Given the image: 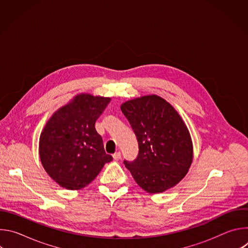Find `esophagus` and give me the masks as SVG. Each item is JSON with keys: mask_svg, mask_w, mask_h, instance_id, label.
I'll return each mask as SVG.
<instances>
[{"mask_svg": "<svg viewBox=\"0 0 248 248\" xmlns=\"http://www.w3.org/2000/svg\"><path fill=\"white\" fill-rule=\"evenodd\" d=\"M113 158H114V160L119 161V160L122 158V154H121V152H116V153L113 155Z\"/></svg>", "mask_w": 248, "mask_h": 248, "instance_id": "1", "label": "esophagus"}]
</instances>
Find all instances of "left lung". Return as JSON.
<instances>
[{
    "label": "left lung",
    "instance_id": "left-lung-1",
    "mask_svg": "<svg viewBox=\"0 0 248 248\" xmlns=\"http://www.w3.org/2000/svg\"><path fill=\"white\" fill-rule=\"evenodd\" d=\"M121 110L138 142V155L124 164L136 184L149 193L178 185L192 163L189 131L172 106L157 95L126 101Z\"/></svg>",
    "mask_w": 248,
    "mask_h": 248
}]
</instances>
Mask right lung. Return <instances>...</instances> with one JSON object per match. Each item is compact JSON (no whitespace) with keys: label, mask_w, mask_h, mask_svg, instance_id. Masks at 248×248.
Listing matches in <instances>:
<instances>
[{"label":"right lung","mask_w":248,"mask_h":248,"mask_svg":"<svg viewBox=\"0 0 248 248\" xmlns=\"http://www.w3.org/2000/svg\"><path fill=\"white\" fill-rule=\"evenodd\" d=\"M111 98L79 94L47 122L39 139L41 163L61 186L81 189L113 157L106 154L95 123Z\"/></svg>","instance_id":"1"}]
</instances>
